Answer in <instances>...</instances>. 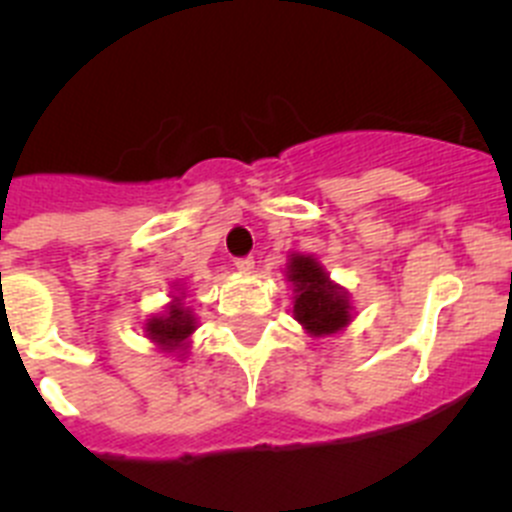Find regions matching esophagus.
Segmentation results:
<instances>
[{
  "mask_svg": "<svg viewBox=\"0 0 512 512\" xmlns=\"http://www.w3.org/2000/svg\"><path fill=\"white\" fill-rule=\"evenodd\" d=\"M234 265H237V270H242V272L255 270V260H252V257H237V260H234Z\"/></svg>",
  "mask_w": 512,
  "mask_h": 512,
  "instance_id": "1",
  "label": "esophagus"
}]
</instances>
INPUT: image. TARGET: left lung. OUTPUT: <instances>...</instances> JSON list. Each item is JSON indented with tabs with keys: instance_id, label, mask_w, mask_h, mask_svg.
<instances>
[{
	"instance_id": "obj_1",
	"label": "left lung",
	"mask_w": 512,
	"mask_h": 512,
	"mask_svg": "<svg viewBox=\"0 0 512 512\" xmlns=\"http://www.w3.org/2000/svg\"><path fill=\"white\" fill-rule=\"evenodd\" d=\"M288 280L295 288L293 313L310 336H331L351 321V305L346 293L328 280L315 257L293 255L288 265Z\"/></svg>"
}]
</instances>
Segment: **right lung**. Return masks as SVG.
Returning <instances> with one entry per match:
<instances>
[{
	"label": "right lung",
	"mask_w": 512,
	"mask_h": 512,
	"mask_svg": "<svg viewBox=\"0 0 512 512\" xmlns=\"http://www.w3.org/2000/svg\"><path fill=\"white\" fill-rule=\"evenodd\" d=\"M184 298V295H181ZM181 298H174V303L166 308V313L156 315L146 323V333L151 341L159 343L164 351H179V348L186 346V338L194 333L197 328V321L191 315L189 308H184Z\"/></svg>",
	"instance_id": "obj_1"
}]
</instances>
